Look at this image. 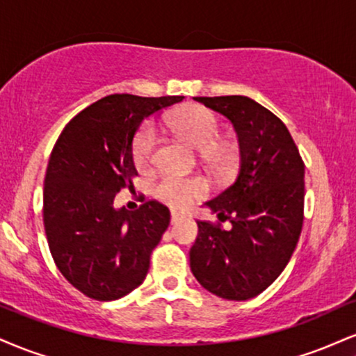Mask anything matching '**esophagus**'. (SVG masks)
Returning <instances> with one entry per match:
<instances>
[{
  "mask_svg": "<svg viewBox=\"0 0 356 356\" xmlns=\"http://www.w3.org/2000/svg\"><path fill=\"white\" fill-rule=\"evenodd\" d=\"M186 219V216L182 214V212H177V211H170V222L172 224H177L181 222V220Z\"/></svg>",
  "mask_w": 356,
  "mask_h": 356,
  "instance_id": "esophagus-1",
  "label": "esophagus"
}]
</instances>
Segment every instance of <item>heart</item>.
Returning <instances> with one entry per match:
<instances>
[{
    "label": "heart",
    "instance_id": "b5f03b06",
    "mask_svg": "<svg viewBox=\"0 0 356 356\" xmlns=\"http://www.w3.org/2000/svg\"><path fill=\"white\" fill-rule=\"evenodd\" d=\"M170 129L186 138L189 144L204 150L207 161L214 164H227L231 159L226 147L216 144L220 132V122L214 112L201 105H189L169 118ZM155 150V132L150 125L144 127L134 138L132 157L138 169L152 164ZM207 192V184L201 177H181V175H164L155 186L159 199L174 207H186L192 201Z\"/></svg>",
    "mask_w": 356,
    "mask_h": 356
}]
</instances>
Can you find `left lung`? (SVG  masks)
I'll return each instance as SVG.
<instances>
[{
    "mask_svg": "<svg viewBox=\"0 0 356 356\" xmlns=\"http://www.w3.org/2000/svg\"><path fill=\"white\" fill-rule=\"evenodd\" d=\"M234 125L239 170L206 206L231 229L197 220L191 269L202 288L224 300L263 293L291 259L305 207V164L291 134L275 113L249 97H194Z\"/></svg>",
    "mask_w": 356,
    "mask_h": 356,
    "instance_id": "8db88e82",
    "label": "left lung"
}]
</instances>
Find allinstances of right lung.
Here are the masks:
<instances>
[{
	"label": "right lung",
	"mask_w": 356,
	"mask_h": 356,
	"mask_svg": "<svg viewBox=\"0 0 356 356\" xmlns=\"http://www.w3.org/2000/svg\"><path fill=\"white\" fill-rule=\"evenodd\" d=\"M184 97L108 95L68 122L53 147L43 189V224L56 268L85 296L112 301L142 284L170 222L164 204L115 209L132 189L134 137L149 117Z\"/></svg>",
	"instance_id": "obj_1"
}]
</instances>
